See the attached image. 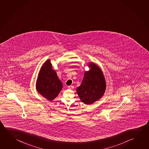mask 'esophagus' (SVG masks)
I'll return each mask as SVG.
<instances>
[{
    "mask_svg": "<svg viewBox=\"0 0 149 149\" xmlns=\"http://www.w3.org/2000/svg\"><path fill=\"white\" fill-rule=\"evenodd\" d=\"M68 88L69 89H73L74 88V86H72V85H71V86H68Z\"/></svg>",
    "mask_w": 149,
    "mask_h": 149,
    "instance_id": "obj_1",
    "label": "esophagus"
}]
</instances>
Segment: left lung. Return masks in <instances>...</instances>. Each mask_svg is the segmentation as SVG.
<instances>
[{
	"mask_svg": "<svg viewBox=\"0 0 149 149\" xmlns=\"http://www.w3.org/2000/svg\"><path fill=\"white\" fill-rule=\"evenodd\" d=\"M91 70L84 73L81 85L76 89L77 93L85 104H91L98 100L106 90V81L101 69L93 63H89Z\"/></svg>",
	"mask_w": 149,
	"mask_h": 149,
	"instance_id": "left-lung-1",
	"label": "left lung"
}]
</instances>
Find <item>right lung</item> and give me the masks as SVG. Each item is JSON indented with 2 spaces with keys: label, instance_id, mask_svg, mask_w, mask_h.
Here are the masks:
<instances>
[{
  "label": "right lung",
  "instance_id": "1",
  "mask_svg": "<svg viewBox=\"0 0 149 149\" xmlns=\"http://www.w3.org/2000/svg\"><path fill=\"white\" fill-rule=\"evenodd\" d=\"M63 84L52 68L50 60L41 67L36 83L37 91L46 99L52 101L58 96Z\"/></svg>",
  "mask_w": 149,
  "mask_h": 149
}]
</instances>
